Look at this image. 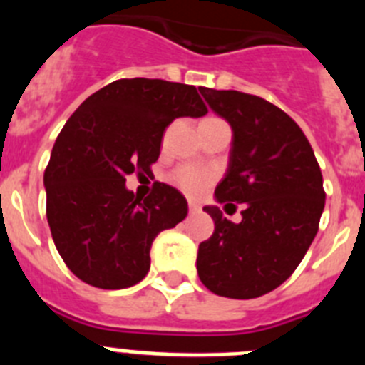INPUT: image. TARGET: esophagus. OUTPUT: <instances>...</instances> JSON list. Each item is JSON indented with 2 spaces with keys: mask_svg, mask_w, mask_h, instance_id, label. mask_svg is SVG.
Listing matches in <instances>:
<instances>
[{
  "mask_svg": "<svg viewBox=\"0 0 365 365\" xmlns=\"http://www.w3.org/2000/svg\"><path fill=\"white\" fill-rule=\"evenodd\" d=\"M188 210H190V214H197V212L201 210V205H197V202L190 201V202H188Z\"/></svg>",
  "mask_w": 365,
  "mask_h": 365,
  "instance_id": "obj_1",
  "label": "esophagus"
}]
</instances>
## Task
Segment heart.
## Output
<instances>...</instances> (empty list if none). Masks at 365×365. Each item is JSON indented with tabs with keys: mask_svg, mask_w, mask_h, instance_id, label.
<instances>
[{
	"mask_svg": "<svg viewBox=\"0 0 365 365\" xmlns=\"http://www.w3.org/2000/svg\"><path fill=\"white\" fill-rule=\"evenodd\" d=\"M206 120H217V118H206ZM170 180H172V185H175L188 197H199L214 182L215 173L208 170V168L193 166V164H180V166H177L170 173Z\"/></svg>",
	"mask_w": 365,
	"mask_h": 365,
	"instance_id": "1",
	"label": "heart"
}]
</instances>
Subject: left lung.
<instances>
[{
    "label": "left lung",
    "mask_w": 365,
    "mask_h": 365,
    "mask_svg": "<svg viewBox=\"0 0 365 365\" xmlns=\"http://www.w3.org/2000/svg\"><path fill=\"white\" fill-rule=\"evenodd\" d=\"M199 91L234 131L215 199L245 202V210L241 222H232L217 206L202 208L215 230L199 245L197 274L214 294L257 298L294 272L314 240L325 206L320 166L299 125L278 106L241 91Z\"/></svg>",
    "instance_id": "left-lung-1"
}]
</instances>
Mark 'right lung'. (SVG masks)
<instances>
[{
    "mask_svg": "<svg viewBox=\"0 0 365 365\" xmlns=\"http://www.w3.org/2000/svg\"><path fill=\"white\" fill-rule=\"evenodd\" d=\"M193 86L122 78L93 93L58 135L45 168L47 221L67 269L98 289H128L150 270L157 234L188 214L172 186L155 182L146 199L125 188V175L151 172L166 128L202 117Z\"/></svg>",
    "mask_w": 365,
    "mask_h": 365,
    "instance_id": "right-lung-1",
    "label": "right lung"
}]
</instances>
